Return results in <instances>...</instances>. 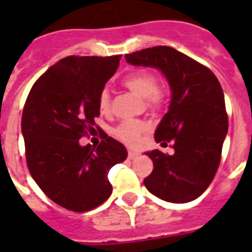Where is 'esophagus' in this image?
<instances>
[{
  "mask_svg": "<svg viewBox=\"0 0 252 252\" xmlns=\"http://www.w3.org/2000/svg\"><path fill=\"white\" fill-rule=\"evenodd\" d=\"M138 157L137 152H133V150H129V153H128V158L129 159H134V158Z\"/></svg>",
  "mask_w": 252,
  "mask_h": 252,
  "instance_id": "obj_1",
  "label": "esophagus"
}]
</instances>
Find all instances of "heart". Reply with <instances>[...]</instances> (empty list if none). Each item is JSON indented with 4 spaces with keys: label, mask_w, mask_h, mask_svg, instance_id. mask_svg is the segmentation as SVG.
Returning <instances> with one entry per match:
<instances>
[{
    "label": "heart",
    "mask_w": 252,
    "mask_h": 252,
    "mask_svg": "<svg viewBox=\"0 0 252 252\" xmlns=\"http://www.w3.org/2000/svg\"><path fill=\"white\" fill-rule=\"evenodd\" d=\"M123 85L130 90L133 94H136L140 98H146L148 104L150 107H158L161 104V94L157 90V78L148 72H136L126 76L123 80ZM99 110L103 114L110 111V94L108 91L103 90L99 94L98 99ZM146 130V124L142 122H124L119 126L116 129V134L120 140H123L129 145L137 144L140 134Z\"/></svg>",
    "instance_id": "1"
}]
</instances>
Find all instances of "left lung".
Returning <instances> with one entry per match:
<instances>
[{
    "mask_svg": "<svg viewBox=\"0 0 252 252\" xmlns=\"http://www.w3.org/2000/svg\"><path fill=\"white\" fill-rule=\"evenodd\" d=\"M128 64L156 68L167 81L171 99L154 138L174 142L175 153L146 152L153 171L144 179L150 193L168 203L197 199L215 178L227 133L222 87L197 61L171 47H153L126 55Z\"/></svg>",
    "mask_w": 252,
    "mask_h": 252,
    "instance_id": "obj_1",
    "label": "left lung"
}]
</instances>
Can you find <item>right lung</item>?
<instances>
[{"label":"right lung","instance_id":"add662e5","mask_svg":"<svg viewBox=\"0 0 252 252\" xmlns=\"http://www.w3.org/2000/svg\"><path fill=\"white\" fill-rule=\"evenodd\" d=\"M119 56H69L33 84L22 115L26 159L40 189L56 204L86 212L112 193L111 167L128 157L126 146L103 133L96 148L80 145L95 130L99 94L114 76Z\"/></svg>","mask_w":252,"mask_h":252}]
</instances>
